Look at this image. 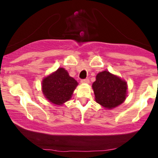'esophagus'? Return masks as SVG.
Listing matches in <instances>:
<instances>
[{
	"label": "esophagus",
	"instance_id": "obj_1",
	"mask_svg": "<svg viewBox=\"0 0 158 158\" xmlns=\"http://www.w3.org/2000/svg\"><path fill=\"white\" fill-rule=\"evenodd\" d=\"M81 82L83 83V84H88L90 82L89 79H81Z\"/></svg>",
	"mask_w": 158,
	"mask_h": 158
}]
</instances>
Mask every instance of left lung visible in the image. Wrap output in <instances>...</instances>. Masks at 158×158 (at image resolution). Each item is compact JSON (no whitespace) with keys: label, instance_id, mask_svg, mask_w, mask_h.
Instances as JSON below:
<instances>
[{"label":"left lung","instance_id":"8db88e82","mask_svg":"<svg viewBox=\"0 0 158 158\" xmlns=\"http://www.w3.org/2000/svg\"><path fill=\"white\" fill-rule=\"evenodd\" d=\"M92 88L96 102L108 109L119 106L126 99V81L107 70L97 74Z\"/></svg>","mask_w":158,"mask_h":158}]
</instances>
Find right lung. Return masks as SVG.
I'll use <instances>...</instances> for the list:
<instances>
[{"mask_svg": "<svg viewBox=\"0 0 158 158\" xmlns=\"http://www.w3.org/2000/svg\"><path fill=\"white\" fill-rule=\"evenodd\" d=\"M77 85V80L70 77L64 68H59L44 78L41 87L43 94L48 101L61 106L70 100Z\"/></svg>", "mask_w": 158, "mask_h": 158, "instance_id": "obj_1", "label": "right lung"}]
</instances>
